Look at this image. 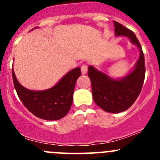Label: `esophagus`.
<instances>
[{"label": "esophagus", "instance_id": "34e87169", "mask_svg": "<svg viewBox=\"0 0 160 160\" xmlns=\"http://www.w3.org/2000/svg\"><path fill=\"white\" fill-rule=\"evenodd\" d=\"M81 70L82 74H86V73H87V70H88V66H87V65L83 64L82 66H81Z\"/></svg>", "mask_w": 160, "mask_h": 160}]
</instances>
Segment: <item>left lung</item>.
I'll return each mask as SVG.
<instances>
[{"instance_id":"8db88e82","label":"left lung","mask_w":160,"mask_h":160,"mask_svg":"<svg viewBox=\"0 0 160 160\" xmlns=\"http://www.w3.org/2000/svg\"><path fill=\"white\" fill-rule=\"evenodd\" d=\"M114 25L116 36L128 37L131 43L138 48L139 58L132 71L125 77L112 78L92 66L88 67V76L94 102L107 112L119 113L131 107L140 94L145 78V61L142 47L135 33L115 21Z\"/></svg>"}]
</instances>
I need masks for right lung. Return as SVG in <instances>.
Here are the masks:
<instances>
[{
  "label": "right lung",
  "instance_id": "1",
  "mask_svg": "<svg viewBox=\"0 0 160 160\" xmlns=\"http://www.w3.org/2000/svg\"><path fill=\"white\" fill-rule=\"evenodd\" d=\"M12 75L20 100L33 115L45 120H58L66 116L71 107L74 87L81 76V69L74 68L53 87L38 91L28 90L20 84L13 70Z\"/></svg>",
  "mask_w": 160,
  "mask_h": 160
}]
</instances>
